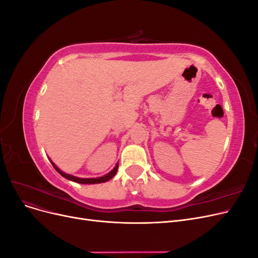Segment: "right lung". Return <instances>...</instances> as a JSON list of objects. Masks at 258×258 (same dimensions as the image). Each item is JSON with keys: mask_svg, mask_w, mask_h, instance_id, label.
<instances>
[{"mask_svg": "<svg viewBox=\"0 0 258 258\" xmlns=\"http://www.w3.org/2000/svg\"><path fill=\"white\" fill-rule=\"evenodd\" d=\"M50 160V159H49ZM51 165L53 166V168L56 169L57 172L59 174H61L63 177H66L67 179H70V181H73V182H76V183H81V184H99V183H104V182H107L108 179H111L117 172V170H118V162L116 163V166L114 167V169L112 171H110L107 174L103 175V176H100V177H91V178H83V177H77V176H74V175H71V174H67L64 173L63 171H61L54 163L50 160Z\"/></svg>", "mask_w": 258, "mask_h": 258, "instance_id": "right-lung-1", "label": "right lung"}]
</instances>
